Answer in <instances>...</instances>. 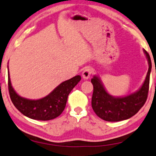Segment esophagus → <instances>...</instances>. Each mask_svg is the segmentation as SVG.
<instances>
[{"instance_id": "1", "label": "esophagus", "mask_w": 156, "mask_h": 156, "mask_svg": "<svg viewBox=\"0 0 156 156\" xmlns=\"http://www.w3.org/2000/svg\"><path fill=\"white\" fill-rule=\"evenodd\" d=\"M91 73H92V69H91L90 67H86V68L84 69L83 73H82V77L83 78V79L85 80L89 79L90 76H91Z\"/></svg>"}]
</instances>
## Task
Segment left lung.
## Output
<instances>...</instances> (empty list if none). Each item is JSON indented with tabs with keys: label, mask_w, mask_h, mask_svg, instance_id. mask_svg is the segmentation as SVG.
<instances>
[{
	"label": "left lung",
	"mask_w": 156,
	"mask_h": 156,
	"mask_svg": "<svg viewBox=\"0 0 156 156\" xmlns=\"http://www.w3.org/2000/svg\"><path fill=\"white\" fill-rule=\"evenodd\" d=\"M148 62V71L141 87L135 92L122 97H114L106 91L98 76L91 81L94 86L91 106L98 117L106 121L115 122L130 119L144 105L147 98L152 63L149 54L143 49Z\"/></svg>",
	"instance_id": "obj_1"
}]
</instances>
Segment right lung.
Listing matches in <instances>:
<instances>
[{
    "mask_svg": "<svg viewBox=\"0 0 156 156\" xmlns=\"http://www.w3.org/2000/svg\"><path fill=\"white\" fill-rule=\"evenodd\" d=\"M80 79V76H76L60 83L47 96L38 99H30L20 96L15 91L8 71L9 94L14 105L24 115L39 121H48L61 115L66 106L69 94Z\"/></svg>",
    "mask_w": 156,
    "mask_h": 156,
    "instance_id": "right-lung-1",
    "label": "right lung"
}]
</instances>
